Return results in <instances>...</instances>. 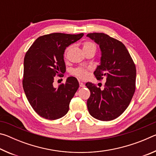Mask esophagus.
<instances>
[{"label": "esophagus", "mask_w": 156, "mask_h": 156, "mask_svg": "<svg viewBox=\"0 0 156 156\" xmlns=\"http://www.w3.org/2000/svg\"><path fill=\"white\" fill-rule=\"evenodd\" d=\"M79 84H80V87H84V84L83 83H81V82H79Z\"/></svg>", "instance_id": "1"}]
</instances>
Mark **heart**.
Returning <instances> with one entry per match:
<instances>
[{
	"mask_svg": "<svg viewBox=\"0 0 156 156\" xmlns=\"http://www.w3.org/2000/svg\"><path fill=\"white\" fill-rule=\"evenodd\" d=\"M91 48H95L96 49V46L94 43H91V42H85L83 43V49H87ZM73 74H75L76 76L80 78H86L87 75V72L85 69L82 68H78L76 69L73 70Z\"/></svg>",
	"mask_w": 156,
	"mask_h": 156,
	"instance_id": "heart-1",
	"label": "heart"
}]
</instances>
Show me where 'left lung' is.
<instances>
[{"mask_svg":"<svg viewBox=\"0 0 156 156\" xmlns=\"http://www.w3.org/2000/svg\"><path fill=\"white\" fill-rule=\"evenodd\" d=\"M87 36L100 47V63L94 72L98 80L106 77L104 89L91 83L86 86L91 92L87 100L90 115L96 119H115L128 107L136 89V66L126 47L120 41L103 33Z\"/></svg>","mask_w":156,"mask_h":156,"instance_id":"obj_1","label":"left lung"}]
</instances>
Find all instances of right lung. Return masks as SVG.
<instances>
[{
    "mask_svg": "<svg viewBox=\"0 0 156 156\" xmlns=\"http://www.w3.org/2000/svg\"><path fill=\"white\" fill-rule=\"evenodd\" d=\"M83 34L53 33L34 41L25 54L23 87L34 110L45 119L56 120L67 114L71 100L79 87L77 79L69 77L58 88L54 77L65 72L66 47L83 36Z\"/></svg>",
    "mask_w": 156,
    "mask_h": 156,
    "instance_id": "obj_1",
    "label": "right lung"
}]
</instances>
